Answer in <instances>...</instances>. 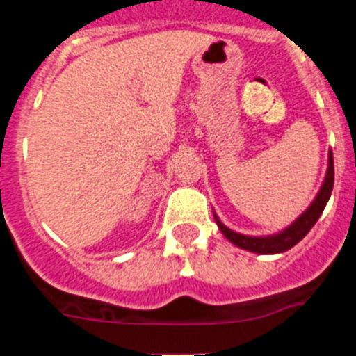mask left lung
I'll return each mask as SVG.
<instances>
[{"label": "left lung", "mask_w": 356, "mask_h": 356, "mask_svg": "<svg viewBox=\"0 0 356 356\" xmlns=\"http://www.w3.org/2000/svg\"><path fill=\"white\" fill-rule=\"evenodd\" d=\"M333 176H335L333 175V155L332 151H330L328 171H326L325 181L321 185V191L317 193L316 200L312 201V205L308 207L291 226H287V228H285L284 232H280V234L267 235V237H250V235H242L234 232V229H229L228 226L222 225L221 219H219L216 213H213V219H216L217 226H219V229L222 232V235L237 248H242V250L253 251V253L260 254L284 253V251L296 246V244H298V242H300L317 222V219H319L323 210H325L326 203H328L330 196H332Z\"/></svg>", "instance_id": "8db88e82"}]
</instances>
